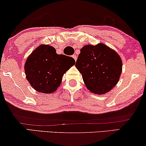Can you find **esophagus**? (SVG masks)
<instances>
[{"instance_id": "34e87169", "label": "esophagus", "mask_w": 146, "mask_h": 146, "mask_svg": "<svg viewBox=\"0 0 146 146\" xmlns=\"http://www.w3.org/2000/svg\"><path fill=\"white\" fill-rule=\"evenodd\" d=\"M72 57H73L74 59H75V61H77V55H72Z\"/></svg>"}]
</instances>
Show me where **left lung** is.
I'll list each match as a JSON object with an SVG mask.
<instances>
[{"label": "left lung", "mask_w": 146, "mask_h": 146, "mask_svg": "<svg viewBox=\"0 0 146 146\" xmlns=\"http://www.w3.org/2000/svg\"><path fill=\"white\" fill-rule=\"evenodd\" d=\"M75 66L86 87L94 94H103L116 85L122 73L120 56L106 45H86L81 50Z\"/></svg>", "instance_id": "left-lung-1"}]
</instances>
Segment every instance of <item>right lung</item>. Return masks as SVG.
<instances>
[{
    "label": "right lung",
    "instance_id": "add662e5",
    "mask_svg": "<svg viewBox=\"0 0 146 146\" xmlns=\"http://www.w3.org/2000/svg\"><path fill=\"white\" fill-rule=\"evenodd\" d=\"M75 63L73 57L57 54L49 45H41L26 60V79L37 91L52 93L60 85L63 74Z\"/></svg>",
    "mask_w": 146,
    "mask_h": 146
}]
</instances>
